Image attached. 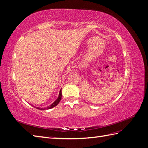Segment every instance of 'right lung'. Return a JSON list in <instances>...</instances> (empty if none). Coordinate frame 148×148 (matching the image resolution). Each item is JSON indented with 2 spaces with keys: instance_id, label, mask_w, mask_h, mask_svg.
Masks as SVG:
<instances>
[{
  "instance_id": "add662e5",
  "label": "right lung",
  "mask_w": 148,
  "mask_h": 148,
  "mask_svg": "<svg viewBox=\"0 0 148 148\" xmlns=\"http://www.w3.org/2000/svg\"><path fill=\"white\" fill-rule=\"evenodd\" d=\"M61 99H62V91H61V89H60V92H59V97H58V98L57 99V100H56V101L53 102L50 106H49V107H47V108H42V109H41V110H45V109H49L53 108V107H54L55 106H56L58 104H59V102H60V100H61ZM36 109H40L39 107H36Z\"/></svg>"
}]
</instances>
